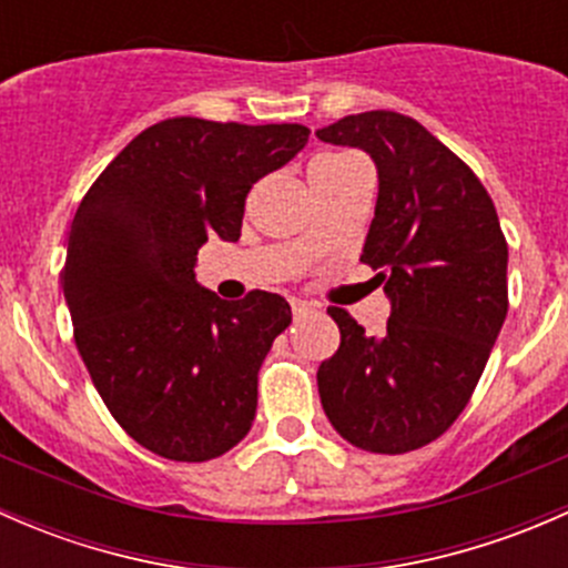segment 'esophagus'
Wrapping results in <instances>:
<instances>
[{"label":"esophagus","mask_w":568,"mask_h":568,"mask_svg":"<svg viewBox=\"0 0 568 568\" xmlns=\"http://www.w3.org/2000/svg\"><path fill=\"white\" fill-rule=\"evenodd\" d=\"M291 311H294V318H305L307 313H313V305H307L305 300H291Z\"/></svg>","instance_id":"esophagus-1"}]
</instances>
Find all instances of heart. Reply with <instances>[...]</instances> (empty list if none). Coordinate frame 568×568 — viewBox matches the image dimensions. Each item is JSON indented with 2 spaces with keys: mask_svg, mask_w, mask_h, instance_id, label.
Segmentation results:
<instances>
[{
  "mask_svg": "<svg viewBox=\"0 0 568 568\" xmlns=\"http://www.w3.org/2000/svg\"><path fill=\"white\" fill-rule=\"evenodd\" d=\"M343 162H348V156H341V153H324V156L313 159V164H311V175H313V173H321V170L337 168V164H343ZM305 242L311 244V239H305Z\"/></svg>",
  "mask_w": 568,
  "mask_h": 568,
  "instance_id": "b5f03b06",
  "label": "heart"
}]
</instances>
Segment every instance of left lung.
I'll return each instance as SVG.
<instances>
[{"mask_svg":"<svg viewBox=\"0 0 568 568\" xmlns=\"http://www.w3.org/2000/svg\"><path fill=\"white\" fill-rule=\"evenodd\" d=\"M368 153L379 175L359 261L390 300L385 335L329 307L341 348L318 395L343 439L371 454L434 443L462 415L508 313V244L484 183L406 114H348L316 131Z\"/></svg>","mask_w":568,"mask_h":568,"instance_id":"left-lung-1","label":"left lung"}]
</instances>
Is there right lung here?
<instances>
[{"label": "right lung", "mask_w": 568, "mask_h": 568, "mask_svg": "<svg viewBox=\"0 0 568 568\" xmlns=\"http://www.w3.org/2000/svg\"><path fill=\"white\" fill-rule=\"evenodd\" d=\"M307 136L300 123L162 120L79 203L62 268L77 348L114 420L164 459H216L255 420L257 371L291 305L266 291L220 300L194 266L209 236H242L252 183Z\"/></svg>", "instance_id": "add662e5"}]
</instances>
